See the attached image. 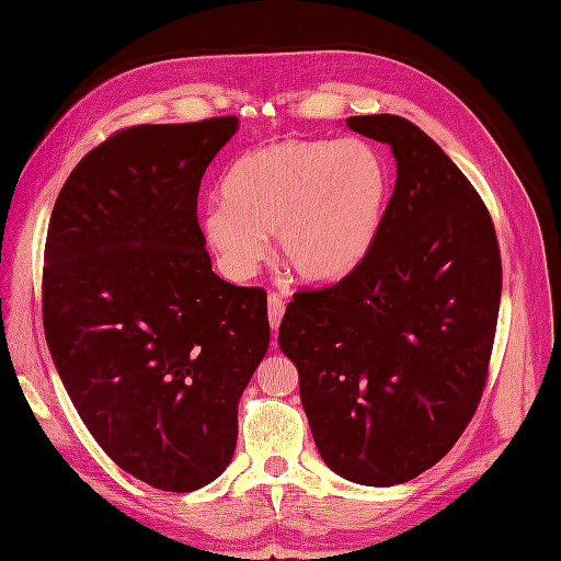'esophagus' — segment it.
I'll use <instances>...</instances> for the list:
<instances>
[{
	"label": "esophagus",
	"instance_id": "34e87169",
	"mask_svg": "<svg viewBox=\"0 0 561 561\" xmlns=\"http://www.w3.org/2000/svg\"><path fill=\"white\" fill-rule=\"evenodd\" d=\"M282 316H284V301H282V296L275 294V291H270V296H267V318H270V324H272V330H275V332H277V328H279Z\"/></svg>",
	"mask_w": 561,
	"mask_h": 561
}]
</instances>
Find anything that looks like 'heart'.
Instances as JSON below:
<instances>
[{
  "label": "heart",
  "instance_id": "heart-1",
  "mask_svg": "<svg viewBox=\"0 0 561 561\" xmlns=\"http://www.w3.org/2000/svg\"><path fill=\"white\" fill-rule=\"evenodd\" d=\"M225 198L203 210L205 241L233 277L275 253L294 277L324 284L346 277L377 237L389 172L368 140L289 136L243 152L225 176Z\"/></svg>",
  "mask_w": 561,
  "mask_h": 561
}]
</instances>
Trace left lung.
I'll return each instance as SVG.
<instances>
[{"mask_svg": "<svg viewBox=\"0 0 561 561\" xmlns=\"http://www.w3.org/2000/svg\"><path fill=\"white\" fill-rule=\"evenodd\" d=\"M346 126L392 148L394 193L366 257L336 284L294 294L279 346L322 461L389 488L435 466L473 419L502 260L485 203L433 138L397 114Z\"/></svg>", "mask_w": 561, "mask_h": 561, "instance_id": "1", "label": "left lung"}]
</instances>
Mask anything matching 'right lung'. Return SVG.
I'll use <instances>...</instances> for the list:
<instances>
[{
	"instance_id": "1",
	"label": "right lung",
	"mask_w": 561,
	"mask_h": 561,
	"mask_svg": "<svg viewBox=\"0 0 561 561\" xmlns=\"http://www.w3.org/2000/svg\"><path fill=\"white\" fill-rule=\"evenodd\" d=\"M237 128H124L73 167L49 217L51 360L104 454L167 492L229 466L239 399L270 346L267 294L217 277L198 225L203 174Z\"/></svg>"
}]
</instances>
